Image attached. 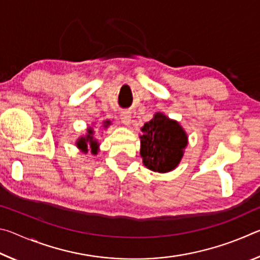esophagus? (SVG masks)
<instances>
[{
  "label": "esophagus",
  "instance_id": "esophagus-1",
  "mask_svg": "<svg viewBox=\"0 0 260 260\" xmlns=\"http://www.w3.org/2000/svg\"><path fill=\"white\" fill-rule=\"evenodd\" d=\"M120 120L124 125L128 126L132 121V112L129 111H122L120 113Z\"/></svg>",
  "mask_w": 260,
  "mask_h": 260
}]
</instances>
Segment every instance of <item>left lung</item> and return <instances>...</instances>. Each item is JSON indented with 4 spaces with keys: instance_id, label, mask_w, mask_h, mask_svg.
I'll use <instances>...</instances> for the list:
<instances>
[{
    "instance_id": "1",
    "label": "left lung",
    "mask_w": 260,
    "mask_h": 260,
    "mask_svg": "<svg viewBox=\"0 0 260 260\" xmlns=\"http://www.w3.org/2000/svg\"><path fill=\"white\" fill-rule=\"evenodd\" d=\"M140 155L147 169L166 173L179 165L188 144L186 132L178 121L157 112L141 128Z\"/></svg>"
}]
</instances>
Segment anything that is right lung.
Here are the masks:
<instances>
[{
	"instance_id": "1",
	"label": "right lung",
	"mask_w": 260,
	"mask_h": 260,
	"mask_svg": "<svg viewBox=\"0 0 260 260\" xmlns=\"http://www.w3.org/2000/svg\"><path fill=\"white\" fill-rule=\"evenodd\" d=\"M109 125H110V120L103 121L104 127H108ZM93 134H94V131H93V128H91V127H89V128L87 129V135L81 136L80 139H78L77 147L80 149L81 151L87 153L88 146H89L90 152L93 153V155H96V153H98V150H99V142L96 140H94Z\"/></svg>"
}]
</instances>
